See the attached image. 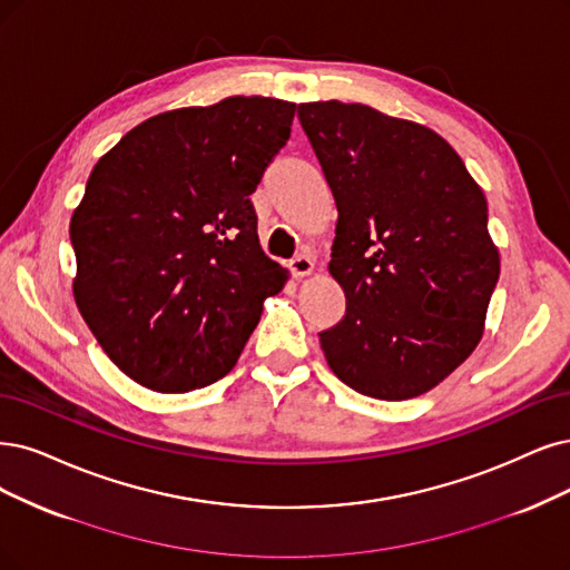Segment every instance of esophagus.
Segmentation results:
<instances>
[{"mask_svg":"<svg viewBox=\"0 0 570 570\" xmlns=\"http://www.w3.org/2000/svg\"><path fill=\"white\" fill-rule=\"evenodd\" d=\"M288 269L293 277H307V274L314 269V261L309 256H305V253H298L296 258L288 261Z\"/></svg>","mask_w":570,"mask_h":570,"instance_id":"esophagus-1","label":"esophagus"}]
</instances>
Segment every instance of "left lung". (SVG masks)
Here are the masks:
<instances>
[{
  "instance_id": "1",
  "label": "left lung",
  "mask_w": 570,
  "mask_h": 570,
  "mask_svg": "<svg viewBox=\"0 0 570 570\" xmlns=\"http://www.w3.org/2000/svg\"><path fill=\"white\" fill-rule=\"evenodd\" d=\"M298 119L338 208L345 314L320 333L326 362L360 394H423L481 341L500 277L487 197L428 126L341 100L301 102Z\"/></svg>"
}]
</instances>
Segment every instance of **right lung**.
Instances as JSON below:
<instances>
[{"label":"right lung","instance_id":"1","mask_svg":"<svg viewBox=\"0 0 570 570\" xmlns=\"http://www.w3.org/2000/svg\"><path fill=\"white\" fill-rule=\"evenodd\" d=\"M296 105L232 96L150 117L100 157L70 220L75 301L131 381H220L286 269L258 244L250 195L291 138Z\"/></svg>","mask_w":570,"mask_h":570}]
</instances>
